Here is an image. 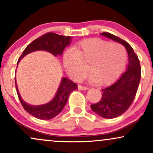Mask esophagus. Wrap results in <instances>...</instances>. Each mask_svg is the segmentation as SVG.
<instances>
[{"mask_svg":"<svg viewBox=\"0 0 153 153\" xmlns=\"http://www.w3.org/2000/svg\"><path fill=\"white\" fill-rule=\"evenodd\" d=\"M78 90H80V91H86L88 89V88L82 86V85H78Z\"/></svg>","mask_w":153,"mask_h":153,"instance_id":"1","label":"esophagus"}]
</instances>
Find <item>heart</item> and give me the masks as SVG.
Masks as SVG:
<instances>
[{
    "mask_svg": "<svg viewBox=\"0 0 153 153\" xmlns=\"http://www.w3.org/2000/svg\"><path fill=\"white\" fill-rule=\"evenodd\" d=\"M127 51L119 43L89 38L77 43L63 55L65 69L73 80H80L91 73L89 80L99 86L111 84L120 76L127 61Z\"/></svg>",
    "mask_w": 153,
    "mask_h": 153,
    "instance_id": "1",
    "label": "heart"
}]
</instances>
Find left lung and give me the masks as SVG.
I'll use <instances>...</instances> for the list:
<instances>
[{
    "mask_svg": "<svg viewBox=\"0 0 153 153\" xmlns=\"http://www.w3.org/2000/svg\"><path fill=\"white\" fill-rule=\"evenodd\" d=\"M101 35L122 45L128 54L125 72L112 85L101 90L102 97L99 102L91 105L96 114L105 119H113L124 114L134 101L140 81L141 68L138 57L127 42L110 33L103 32Z\"/></svg>",
    "mask_w": 153,
    "mask_h": 153,
    "instance_id": "obj_1",
    "label": "left lung"
}]
</instances>
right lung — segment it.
Here are the masks:
<instances>
[{"mask_svg": "<svg viewBox=\"0 0 153 153\" xmlns=\"http://www.w3.org/2000/svg\"><path fill=\"white\" fill-rule=\"evenodd\" d=\"M71 41L72 37L71 36H62L51 32L47 33L41 37L35 39L26 47L19 59L17 65L23 57L36 51H46L54 57L62 56L63 50L71 44ZM15 82L19 99L24 109L33 117L42 120H48L58 115L66 105L71 93L78 89L77 84L65 77H62L53 99L45 104L31 105L24 101L21 96L16 78Z\"/></svg>", "mask_w": 153, "mask_h": 153, "instance_id": "add662e5", "label": "right lung"}]
</instances>
